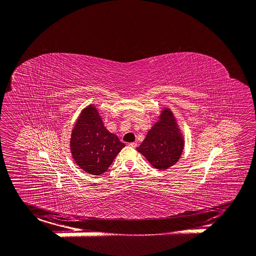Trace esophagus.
<instances>
[{"label": "esophagus", "mask_w": 256, "mask_h": 256, "mask_svg": "<svg viewBox=\"0 0 256 256\" xmlns=\"http://www.w3.org/2000/svg\"><path fill=\"white\" fill-rule=\"evenodd\" d=\"M128 146L131 148H136V147L138 146V144L136 142H130V144H128Z\"/></svg>", "instance_id": "esophagus-1"}]
</instances>
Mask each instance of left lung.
Instances as JSON below:
<instances>
[{"label":"left lung","mask_w":256,"mask_h":256,"mask_svg":"<svg viewBox=\"0 0 256 256\" xmlns=\"http://www.w3.org/2000/svg\"><path fill=\"white\" fill-rule=\"evenodd\" d=\"M184 140L176 118L165 107L160 112L146 136L136 150L142 154L152 167L167 170L178 162L184 150Z\"/></svg>","instance_id":"obj_1"}]
</instances>
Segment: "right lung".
I'll return each mask as SVG.
<instances>
[{
  "instance_id": "obj_1",
  "label": "right lung",
  "mask_w": 256,
  "mask_h": 256,
  "mask_svg": "<svg viewBox=\"0 0 256 256\" xmlns=\"http://www.w3.org/2000/svg\"><path fill=\"white\" fill-rule=\"evenodd\" d=\"M70 144L76 164L96 176L104 173L125 146L116 134L105 128L94 104L88 105L80 112L72 130Z\"/></svg>"
}]
</instances>
